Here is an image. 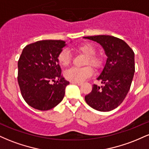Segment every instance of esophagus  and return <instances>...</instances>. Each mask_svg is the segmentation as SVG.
I'll list each match as a JSON object with an SVG mask.
<instances>
[{"mask_svg":"<svg viewBox=\"0 0 149 149\" xmlns=\"http://www.w3.org/2000/svg\"><path fill=\"white\" fill-rule=\"evenodd\" d=\"M71 83H73V84H75L77 85H82V83H79V82H71Z\"/></svg>","mask_w":149,"mask_h":149,"instance_id":"1","label":"esophagus"}]
</instances>
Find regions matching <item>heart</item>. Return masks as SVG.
<instances>
[{
  "instance_id": "1",
  "label": "heart",
  "mask_w": 149,
  "mask_h": 149,
  "mask_svg": "<svg viewBox=\"0 0 149 149\" xmlns=\"http://www.w3.org/2000/svg\"><path fill=\"white\" fill-rule=\"evenodd\" d=\"M78 52L83 53L87 56L85 59V64H90L94 67L98 68L102 65V59L98 56L94 54L96 52V48L91 43L82 44L77 47ZM71 61V55L69 50L65 49L61 51L58 55V61L61 66H69ZM93 73V70L90 66H85L83 68H71L66 70L64 73L65 78L71 82H83L87 78L91 76Z\"/></svg>"
}]
</instances>
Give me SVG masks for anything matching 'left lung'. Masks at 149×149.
Masks as SVG:
<instances>
[{
	"mask_svg": "<svg viewBox=\"0 0 149 149\" xmlns=\"http://www.w3.org/2000/svg\"><path fill=\"white\" fill-rule=\"evenodd\" d=\"M100 44L107 59L97 79L102 86L92 85V90L85 97V102L99 111H110L127 96L134 67V53L124 40L109 35L83 37Z\"/></svg>",
	"mask_w": 149,
	"mask_h": 149,
	"instance_id": "obj_1",
	"label": "left lung"
}]
</instances>
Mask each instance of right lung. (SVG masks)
<instances>
[{
  "instance_id": "1",
  "label": "right lung",
  "mask_w": 149,
  "mask_h": 149,
  "mask_svg": "<svg viewBox=\"0 0 149 149\" xmlns=\"http://www.w3.org/2000/svg\"><path fill=\"white\" fill-rule=\"evenodd\" d=\"M66 45L63 40H44L22 50L17 79L22 97L30 107L47 111L62 101L69 82L61 76L58 55Z\"/></svg>"
}]
</instances>
